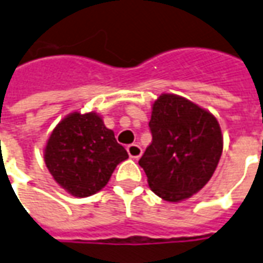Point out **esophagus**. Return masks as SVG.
Here are the masks:
<instances>
[{"instance_id": "1", "label": "esophagus", "mask_w": 263, "mask_h": 263, "mask_svg": "<svg viewBox=\"0 0 263 263\" xmlns=\"http://www.w3.org/2000/svg\"><path fill=\"white\" fill-rule=\"evenodd\" d=\"M127 152H128V156L134 158V160H138L140 156H142V148H140L139 144H129L127 147Z\"/></svg>"}]
</instances>
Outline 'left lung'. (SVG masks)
I'll return each instance as SVG.
<instances>
[{"label": "left lung", "mask_w": 263, "mask_h": 263, "mask_svg": "<svg viewBox=\"0 0 263 263\" xmlns=\"http://www.w3.org/2000/svg\"><path fill=\"white\" fill-rule=\"evenodd\" d=\"M153 140L139 160L148 187L177 203L199 192L212 179L224 139L213 113L190 99L164 92L152 106Z\"/></svg>", "instance_id": "1"}]
</instances>
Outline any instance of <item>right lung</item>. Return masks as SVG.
Listing matches in <instances>:
<instances>
[{
  "label": "right lung",
  "instance_id": "1",
  "mask_svg": "<svg viewBox=\"0 0 263 263\" xmlns=\"http://www.w3.org/2000/svg\"><path fill=\"white\" fill-rule=\"evenodd\" d=\"M127 158V150L95 111L65 116L43 148V160L55 183L76 198L101 191Z\"/></svg>",
  "mask_w": 263,
  "mask_h": 263
}]
</instances>
